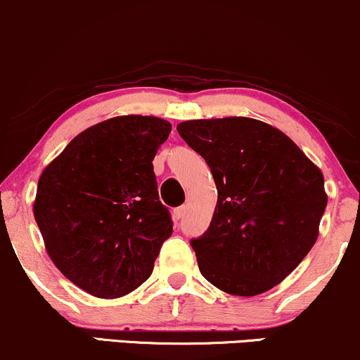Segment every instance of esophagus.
<instances>
[{
  "instance_id": "obj_1",
  "label": "esophagus",
  "mask_w": 360,
  "mask_h": 360,
  "mask_svg": "<svg viewBox=\"0 0 360 360\" xmlns=\"http://www.w3.org/2000/svg\"><path fill=\"white\" fill-rule=\"evenodd\" d=\"M185 214H187V207L181 205V207L175 208V210H173V219H175V220L184 219V215H185Z\"/></svg>"
}]
</instances>
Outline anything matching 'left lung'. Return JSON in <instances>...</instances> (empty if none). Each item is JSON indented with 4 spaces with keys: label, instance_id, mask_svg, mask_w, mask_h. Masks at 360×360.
Returning <instances> with one entry per match:
<instances>
[{
    "label": "left lung",
    "instance_id": "8db88e82",
    "mask_svg": "<svg viewBox=\"0 0 360 360\" xmlns=\"http://www.w3.org/2000/svg\"><path fill=\"white\" fill-rule=\"evenodd\" d=\"M180 136L205 158L219 200L190 245L208 282L232 295L281 283L317 240L323 175L281 130L245 117L181 122Z\"/></svg>",
    "mask_w": 360,
    "mask_h": 360
}]
</instances>
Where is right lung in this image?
Instances as JSON below:
<instances>
[{"instance_id": "1", "label": "right lung", "mask_w": 360, "mask_h": 360, "mask_svg": "<svg viewBox=\"0 0 360 360\" xmlns=\"http://www.w3.org/2000/svg\"><path fill=\"white\" fill-rule=\"evenodd\" d=\"M170 131L157 117L110 118L75 136L39 176L33 212L48 255L88 294L117 299L152 275L173 232L152 163Z\"/></svg>"}]
</instances>
